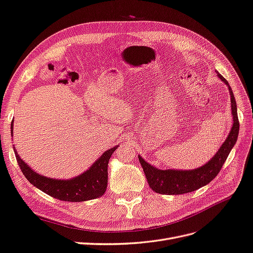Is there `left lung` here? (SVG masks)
<instances>
[{"label":"left lung","instance_id":"left-lung-1","mask_svg":"<svg viewBox=\"0 0 253 253\" xmlns=\"http://www.w3.org/2000/svg\"><path fill=\"white\" fill-rule=\"evenodd\" d=\"M217 76L221 82L228 85L230 93L231 112H232L233 123L228 136L225 142L221 144L217 153L211 158V160H209L203 167L194 169H160L146 162L139 155V160L143 168L144 174H145V177L147 179V182L150 189L156 193L165 195H180L194 192L200 189L201 186H205L208 183H210L217 176L220 169L222 168V164L227 160L231 149L235 145L240 130L236 102L232 89H231L228 82L219 73H217Z\"/></svg>","mask_w":253,"mask_h":253}]
</instances>
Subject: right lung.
<instances>
[{
  "instance_id": "1",
  "label": "right lung",
  "mask_w": 253,
  "mask_h": 253,
  "mask_svg": "<svg viewBox=\"0 0 253 253\" xmlns=\"http://www.w3.org/2000/svg\"><path fill=\"white\" fill-rule=\"evenodd\" d=\"M10 128L11 135H13V123ZM118 147L119 145L106 150L89 169L71 179H55L38 174L21 159L14 146L13 151L23 175L34 186L56 199L81 203L103 196L108 183V163Z\"/></svg>"
}]
</instances>
